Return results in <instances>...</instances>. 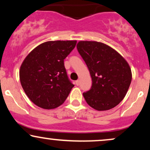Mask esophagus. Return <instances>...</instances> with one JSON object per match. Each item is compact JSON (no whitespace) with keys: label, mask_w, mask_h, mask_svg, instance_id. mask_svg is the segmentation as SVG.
Here are the masks:
<instances>
[{"label":"esophagus","mask_w":150,"mask_h":150,"mask_svg":"<svg viewBox=\"0 0 150 150\" xmlns=\"http://www.w3.org/2000/svg\"><path fill=\"white\" fill-rule=\"evenodd\" d=\"M75 84H76L77 86H79V85H80V81L77 80L76 82H75Z\"/></svg>","instance_id":"34e87169"}]
</instances>
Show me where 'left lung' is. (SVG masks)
Listing matches in <instances>:
<instances>
[{
  "mask_svg": "<svg viewBox=\"0 0 150 150\" xmlns=\"http://www.w3.org/2000/svg\"><path fill=\"white\" fill-rule=\"evenodd\" d=\"M92 80L91 89L83 93L85 101L97 111H106L123 99L132 80L130 66L122 56L106 44L81 41L77 44Z\"/></svg>",
  "mask_w": 150,
  "mask_h": 150,
  "instance_id": "obj_1",
  "label": "left lung"
}]
</instances>
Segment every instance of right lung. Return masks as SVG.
I'll list each match as a JSON object with an SVG mask.
<instances>
[{"instance_id": "add662e5", "label": "right lung", "mask_w": 150, "mask_h": 150, "mask_svg": "<svg viewBox=\"0 0 150 150\" xmlns=\"http://www.w3.org/2000/svg\"><path fill=\"white\" fill-rule=\"evenodd\" d=\"M77 41H50L32 50L22 62L20 80L34 104L52 109L63 104L74 85L68 78L64 59Z\"/></svg>"}]
</instances>
